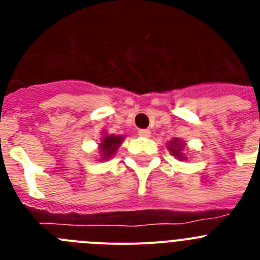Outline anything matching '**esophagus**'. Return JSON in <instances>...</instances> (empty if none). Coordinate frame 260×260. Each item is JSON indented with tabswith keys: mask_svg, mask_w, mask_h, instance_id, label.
<instances>
[{
	"mask_svg": "<svg viewBox=\"0 0 260 260\" xmlns=\"http://www.w3.org/2000/svg\"><path fill=\"white\" fill-rule=\"evenodd\" d=\"M139 137H143V138H150L151 137V132L148 128H143V130H139L138 132Z\"/></svg>",
	"mask_w": 260,
	"mask_h": 260,
	"instance_id": "obj_1",
	"label": "esophagus"
}]
</instances>
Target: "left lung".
Here are the masks:
<instances>
[{
    "label": "left lung",
    "mask_w": 260,
    "mask_h": 260,
    "mask_svg": "<svg viewBox=\"0 0 260 260\" xmlns=\"http://www.w3.org/2000/svg\"><path fill=\"white\" fill-rule=\"evenodd\" d=\"M167 147H168V151H169V153H171L172 156H174V157L181 160V161L187 160V156L183 153V150H185V147H186L185 141H182V139H180V138H173L172 141L168 142Z\"/></svg>",
    "instance_id": "left-lung-1"
}]
</instances>
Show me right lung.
Returning a JSON list of instances; mask_svg holds the SVG:
<instances>
[{
  "instance_id": "1",
  "label": "right lung",
  "mask_w": 260,
  "mask_h": 260,
  "mask_svg": "<svg viewBox=\"0 0 260 260\" xmlns=\"http://www.w3.org/2000/svg\"><path fill=\"white\" fill-rule=\"evenodd\" d=\"M102 138L99 142L98 150H99V161H107L109 158L113 157L116 155L118 147L125 139V135H114L108 134L107 132H102Z\"/></svg>"
}]
</instances>
